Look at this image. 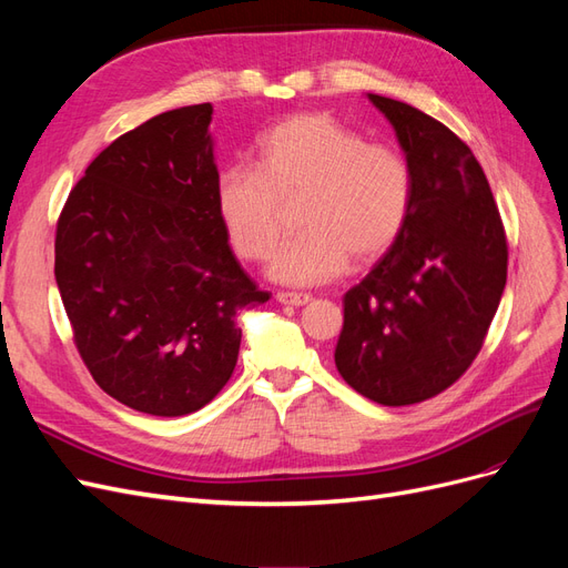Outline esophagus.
Masks as SVG:
<instances>
[{
    "label": "esophagus",
    "instance_id": "obj_1",
    "mask_svg": "<svg viewBox=\"0 0 568 568\" xmlns=\"http://www.w3.org/2000/svg\"><path fill=\"white\" fill-rule=\"evenodd\" d=\"M277 301L284 303V305H296V307H298V305L311 303L313 296H311V294H296V291H280Z\"/></svg>",
    "mask_w": 568,
    "mask_h": 568
}]
</instances>
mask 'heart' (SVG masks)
Instances as JSON below:
<instances>
[{
  "mask_svg": "<svg viewBox=\"0 0 568 568\" xmlns=\"http://www.w3.org/2000/svg\"><path fill=\"white\" fill-rule=\"evenodd\" d=\"M415 196L400 149L367 142L326 113H296L255 144L253 165H227L215 180V205L234 251L267 261L284 227V203L301 199L294 239L270 274L282 284L315 286L355 263L386 253L407 225Z\"/></svg>",
  "mask_w": 568,
  "mask_h": 568,
  "instance_id": "b5f03b06",
  "label": "heart"
}]
</instances>
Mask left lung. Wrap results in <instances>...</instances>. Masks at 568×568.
Segmentation results:
<instances>
[{
  "label": "left lung",
  "instance_id": "obj_1",
  "mask_svg": "<svg viewBox=\"0 0 568 568\" xmlns=\"http://www.w3.org/2000/svg\"><path fill=\"white\" fill-rule=\"evenodd\" d=\"M367 97L398 136L415 196L403 234L343 296L334 359L359 395L400 407L474 363L507 284V236L471 149L419 109Z\"/></svg>",
  "mask_w": 568,
  "mask_h": 568
}]
</instances>
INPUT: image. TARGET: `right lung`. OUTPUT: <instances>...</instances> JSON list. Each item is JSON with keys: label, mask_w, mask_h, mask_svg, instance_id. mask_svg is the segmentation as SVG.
<instances>
[{"label": "right lung", "mask_w": 568, "mask_h": 568, "mask_svg": "<svg viewBox=\"0 0 568 568\" xmlns=\"http://www.w3.org/2000/svg\"><path fill=\"white\" fill-rule=\"evenodd\" d=\"M211 120V104L182 106L118 136L57 225L54 274L82 363L153 417L209 405L236 365V313L270 301L217 215Z\"/></svg>", "instance_id": "obj_1"}]
</instances>
